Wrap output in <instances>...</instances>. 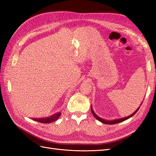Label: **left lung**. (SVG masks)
<instances>
[{
	"mask_svg": "<svg viewBox=\"0 0 156 156\" xmlns=\"http://www.w3.org/2000/svg\"><path fill=\"white\" fill-rule=\"evenodd\" d=\"M141 104H142V102H141ZM141 104L140 105V107H138V108L137 109V110L133 112V113H132L131 115L128 116V117H123V118L114 119V120H107V119H102V118H101L100 117H98V115H97V114L95 113L94 111H93V108H92V106L90 107V108H91V111H92V115H94V117L96 119H97L98 121H101V122H102V123H105V124H107V125H112V124H116V123H119V122H122V121H125V120H127V119H129L130 117H133V115H135V113H136V112H137V111L139 110V109H140V107H141Z\"/></svg>",
	"mask_w": 156,
	"mask_h": 156,
	"instance_id": "obj_1",
	"label": "left lung"
}]
</instances>
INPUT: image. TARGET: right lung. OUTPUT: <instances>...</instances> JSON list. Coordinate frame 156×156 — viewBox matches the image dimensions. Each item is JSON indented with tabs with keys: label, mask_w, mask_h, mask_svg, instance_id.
<instances>
[{
	"label": "right lung",
	"mask_w": 156,
	"mask_h": 156,
	"mask_svg": "<svg viewBox=\"0 0 156 156\" xmlns=\"http://www.w3.org/2000/svg\"><path fill=\"white\" fill-rule=\"evenodd\" d=\"M60 116H61V112H58L57 113L52 115L51 116H50V117H48L31 118V119L33 120H34L35 121H38L39 122H42V123H50V122L57 121Z\"/></svg>",
	"instance_id": "add662e5"
}]
</instances>
